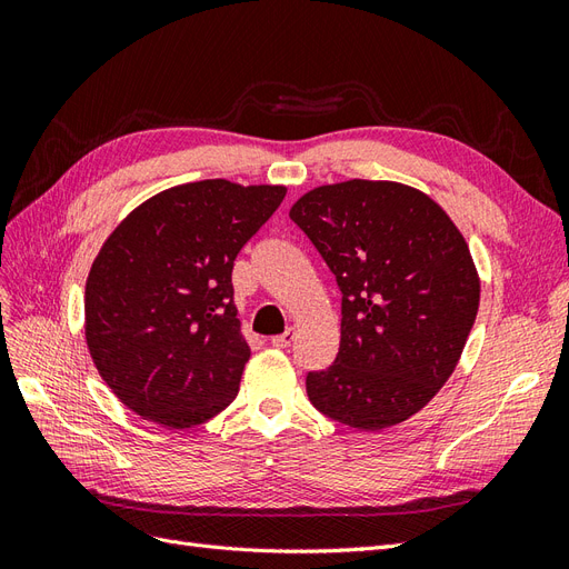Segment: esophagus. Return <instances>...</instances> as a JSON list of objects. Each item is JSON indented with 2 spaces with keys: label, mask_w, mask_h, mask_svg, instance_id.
Here are the masks:
<instances>
[{
  "label": "esophagus",
  "mask_w": 569,
  "mask_h": 569,
  "mask_svg": "<svg viewBox=\"0 0 569 569\" xmlns=\"http://www.w3.org/2000/svg\"><path fill=\"white\" fill-rule=\"evenodd\" d=\"M291 341H295V332H291V330H287L284 335H278V337L270 339V343H272L274 349H287Z\"/></svg>",
  "instance_id": "1"
}]
</instances>
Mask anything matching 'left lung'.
I'll list each match as a JSON object with an SVG mask.
<instances>
[{
  "instance_id": "8db88e82",
  "label": "left lung",
  "mask_w": 569,
  "mask_h": 569,
  "mask_svg": "<svg viewBox=\"0 0 569 569\" xmlns=\"http://www.w3.org/2000/svg\"><path fill=\"white\" fill-rule=\"evenodd\" d=\"M341 291L335 363L308 372L311 403L380 432L416 416L458 366L479 308L460 230L420 189L387 180L322 184L291 206Z\"/></svg>"
}]
</instances>
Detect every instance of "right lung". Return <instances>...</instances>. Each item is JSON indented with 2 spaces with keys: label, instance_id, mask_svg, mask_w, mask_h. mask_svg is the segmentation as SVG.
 Listing matches in <instances>:
<instances>
[{
  "label": "right lung",
  "instance_id": "1",
  "mask_svg": "<svg viewBox=\"0 0 569 569\" xmlns=\"http://www.w3.org/2000/svg\"><path fill=\"white\" fill-rule=\"evenodd\" d=\"M287 194L282 184L170 187L120 222L84 284V337L120 403L168 429L226 410L251 356L234 258Z\"/></svg>",
  "mask_w": 569,
  "mask_h": 569
}]
</instances>
